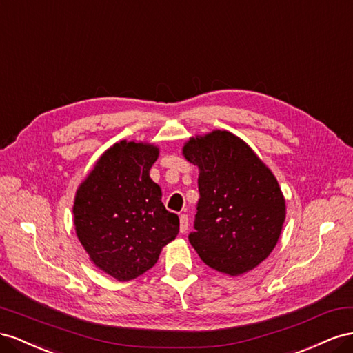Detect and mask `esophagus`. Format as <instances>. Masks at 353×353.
I'll return each instance as SVG.
<instances>
[{
  "label": "esophagus",
  "mask_w": 353,
  "mask_h": 353,
  "mask_svg": "<svg viewBox=\"0 0 353 353\" xmlns=\"http://www.w3.org/2000/svg\"><path fill=\"white\" fill-rule=\"evenodd\" d=\"M189 228V217L186 214H180V232L185 234Z\"/></svg>",
  "instance_id": "34e87169"
}]
</instances>
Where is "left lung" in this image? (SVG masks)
Returning <instances> with one entry per match:
<instances>
[{"instance_id":"1","label":"left lung","mask_w":353,"mask_h":353,"mask_svg":"<svg viewBox=\"0 0 353 353\" xmlns=\"http://www.w3.org/2000/svg\"><path fill=\"white\" fill-rule=\"evenodd\" d=\"M183 155L199 168L190 245L207 266L230 276L254 269L275 248L285 220L276 177L226 130L190 137Z\"/></svg>"}]
</instances>
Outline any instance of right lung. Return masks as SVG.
<instances>
[{"label":"right lung","instance_id":"right-lung-1","mask_svg":"<svg viewBox=\"0 0 353 353\" xmlns=\"http://www.w3.org/2000/svg\"><path fill=\"white\" fill-rule=\"evenodd\" d=\"M158 155L155 145L121 140L77 189L72 211L79 243L118 281L145 274L179 234L177 214L165 210L161 188L149 176Z\"/></svg>","mask_w":353,"mask_h":353}]
</instances>
